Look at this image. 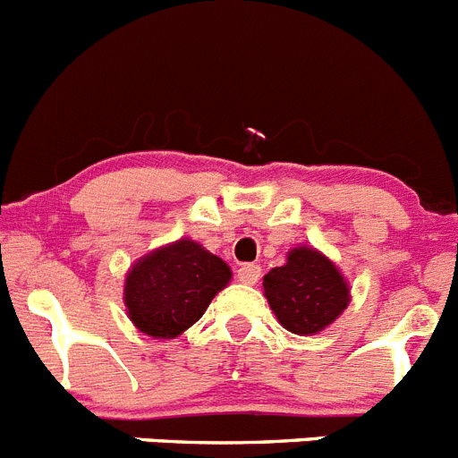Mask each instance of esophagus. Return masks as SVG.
Instances as JSON below:
<instances>
[{
    "mask_svg": "<svg viewBox=\"0 0 458 458\" xmlns=\"http://www.w3.org/2000/svg\"><path fill=\"white\" fill-rule=\"evenodd\" d=\"M236 277L238 282H242V284L254 286L259 282V277H261V268H259L257 264H242L241 268H238Z\"/></svg>",
    "mask_w": 458,
    "mask_h": 458,
    "instance_id": "34e87169",
    "label": "esophagus"
}]
</instances>
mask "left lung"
<instances>
[{
	"instance_id": "8db88e82",
	"label": "left lung",
	"mask_w": 458,
	"mask_h": 458,
	"mask_svg": "<svg viewBox=\"0 0 458 458\" xmlns=\"http://www.w3.org/2000/svg\"><path fill=\"white\" fill-rule=\"evenodd\" d=\"M264 295L289 333L307 337L342 317L351 286L333 259L311 245H298L289 250L284 266L264 275Z\"/></svg>"
}]
</instances>
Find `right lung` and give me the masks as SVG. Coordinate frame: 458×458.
Segmentation results:
<instances>
[{"instance_id":"1","label":"right lung","mask_w":458,"mask_h":458,"mask_svg":"<svg viewBox=\"0 0 458 458\" xmlns=\"http://www.w3.org/2000/svg\"><path fill=\"white\" fill-rule=\"evenodd\" d=\"M229 279L226 261L192 238H181L151 250L128 268L123 305L140 333L174 339L199 321Z\"/></svg>"}]
</instances>
